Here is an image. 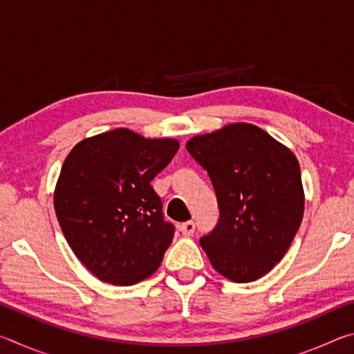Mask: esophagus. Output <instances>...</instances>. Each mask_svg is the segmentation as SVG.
I'll use <instances>...</instances> for the list:
<instances>
[{"mask_svg":"<svg viewBox=\"0 0 354 354\" xmlns=\"http://www.w3.org/2000/svg\"><path fill=\"white\" fill-rule=\"evenodd\" d=\"M179 231H181L184 236H192L195 232V223L192 220L184 221V223L179 225Z\"/></svg>","mask_w":354,"mask_h":354,"instance_id":"34e87169","label":"esophagus"}]
</instances>
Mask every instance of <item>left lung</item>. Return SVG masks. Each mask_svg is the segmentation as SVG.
<instances>
[{
	"instance_id": "left-lung-1",
	"label": "left lung",
	"mask_w": 354,
	"mask_h": 354,
	"mask_svg": "<svg viewBox=\"0 0 354 354\" xmlns=\"http://www.w3.org/2000/svg\"><path fill=\"white\" fill-rule=\"evenodd\" d=\"M185 148L211 178L220 209L200 239L212 267L251 283L283 259L304 214L299 164L289 148L251 123L195 136Z\"/></svg>"
}]
</instances>
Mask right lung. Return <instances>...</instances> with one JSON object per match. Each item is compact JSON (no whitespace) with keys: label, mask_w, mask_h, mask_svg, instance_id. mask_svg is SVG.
<instances>
[{"label":"right lung","mask_w":354,"mask_h":354,"mask_svg":"<svg viewBox=\"0 0 354 354\" xmlns=\"http://www.w3.org/2000/svg\"><path fill=\"white\" fill-rule=\"evenodd\" d=\"M178 148L176 139L117 128L76 143L64 160L57 221L77 259L103 283L137 284L162 262L175 227L151 181Z\"/></svg>","instance_id":"1"}]
</instances>
